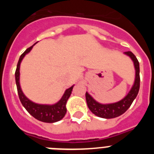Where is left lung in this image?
Listing matches in <instances>:
<instances>
[{"instance_id":"left-lung-1","label":"left lung","mask_w":154,"mask_h":154,"mask_svg":"<svg viewBox=\"0 0 154 154\" xmlns=\"http://www.w3.org/2000/svg\"><path fill=\"white\" fill-rule=\"evenodd\" d=\"M124 54L131 58L135 68V80L133 86L131 87V89L128 92L127 95L123 99L116 103L103 104L95 100L87 92L85 93V99H86L88 107L92 113L99 117L104 118V119H112L119 116L130 108L133 100L136 99L140 89V64L137 57L131 51H126Z\"/></svg>"}]
</instances>
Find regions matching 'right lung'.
Masks as SVG:
<instances>
[{
    "mask_svg": "<svg viewBox=\"0 0 154 154\" xmlns=\"http://www.w3.org/2000/svg\"><path fill=\"white\" fill-rule=\"evenodd\" d=\"M36 43H35L33 45L25 50L24 52L19 58L17 69L15 71V81L16 85H17V93H18L19 99H20L21 104L23 105V106L26 109L27 111L33 117H35L38 120L44 122V123H55V122L60 121L65 116L66 111H67L66 103H67L69 98L70 97L74 85L66 89L60 100L52 105L35 103L26 97V96L21 90V85H20V65H21V61L23 60L24 56L31 51L33 46Z\"/></svg>",
    "mask_w": 154,
    "mask_h": 154,
    "instance_id": "add662e5",
    "label": "right lung"
}]
</instances>
